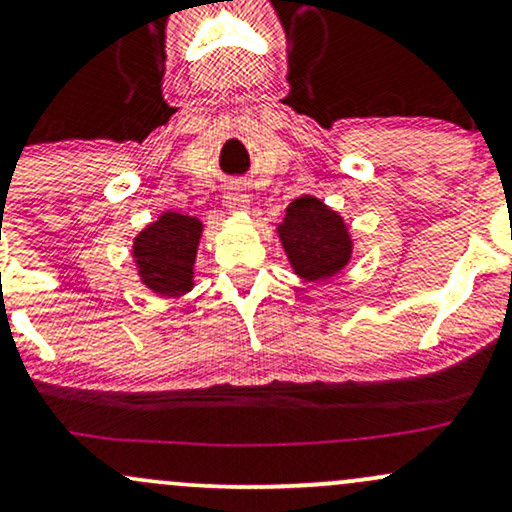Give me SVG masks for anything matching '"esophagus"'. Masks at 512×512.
<instances>
[{
  "instance_id": "obj_1",
  "label": "esophagus",
  "mask_w": 512,
  "mask_h": 512,
  "mask_svg": "<svg viewBox=\"0 0 512 512\" xmlns=\"http://www.w3.org/2000/svg\"><path fill=\"white\" fill-rule=\"evenodd\" d=\"M225 208L230 210V213H246V210H249V196L244 194V189L232 186L225 194Z\"/></svg>"
}]
</instances>
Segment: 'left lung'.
<instances>
[{"label": "left lung", "instance_id": "left-lung-1", "mask_svg": "<svg viewBox=\"0 0 512 512\" xmlns=\"http://www.w3.org/2000/svg\"><path fill=\"white\" fill-rule=\"evenodd\" d=\"M275 232L297 278L326 282L350 266L354 254L350 227L321 198L311 194L294 198Z\"/></svg>", "mask_w": 512, "mask_h": 512}]
</instances>
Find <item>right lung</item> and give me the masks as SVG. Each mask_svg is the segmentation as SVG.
Wrapping results in <instances>:
<instances>
[{
  "label": "right lung",
  "instance_id": "right-lung-1",
  "mask_svg": "<svg viewBox=\"0 0 512 512\" xmlns=\"http://www.w3.org/2000/svg\"><path fill=\"white\" fill-rule=\"evenodd\" d=\"M203 220L162 210L131 242L138 282L162 299H179L194 290V268Z\"/></svg>",
  "mask_w": 512,
  "mask_h": 512
}]
</instances>
